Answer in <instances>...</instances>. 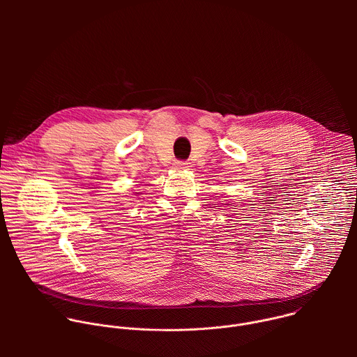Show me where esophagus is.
Returning a JSON list of instances; mask_svg holds the SVG:
<instances>
[{"mask_svg": "<svg viewBox=\"0 0 357 357\" xmlns=\"http://www.w3.org/2000/svg\"><path fill=\"white\" fill-rule=\"evenodd\" d=\"M174 168H175L176 171H185V169H188L189 167H188V164H186V162L178 161V162H175V164H174Z\"/></svg>", "mask_w": 357, "mask_h": 357, "instance_id": "1", "label": "esophagus"}]
</instances>
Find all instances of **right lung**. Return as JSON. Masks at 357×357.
<instances>
[{"mask_svg": "<svg viewBox=\"0 0 357 357\" xmlns=\"http://www.w3.org/2000/svg\"><path fill=\"white\" fill-rule=\"evenodd\" d=\"M135 193H138V192H135Z\"/></svg>", "mask_w": 357, "mask_h": 357, "instance_id": "obj_1", "label": "right lung"}]
</instances>
